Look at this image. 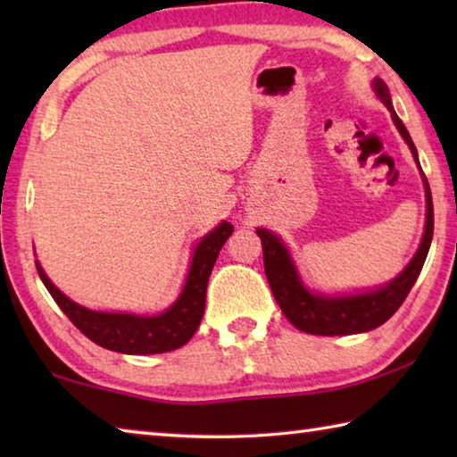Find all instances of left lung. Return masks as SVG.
<instances>
[{"label": "left lung", "instance_id": "1", "mask_svg": "<svg viewBox=\"0 0 457 457\" xmlns=\"http://www.w3.org/2000/svg\"><path fill=\"white\" fill-rule=\"evenodd\" d=\"M370 87H373L377 98L389 108L391 119L395 122L399 135L403 137V141L407 143L409 149H411L417 169L421 171L417 149L411 137L407 133L405 125L397 117L395 108H393L389 88H386V84L381 79H375L370 82ZM421 179L425 187V204H428L421 244L417 247L411 262L403 268V272L393 278L391 282L377 286L373 290L349 294L312 292L304 284L303 276H300L298 268L290 256L288 247L282 242V237L266 228L256 229V234L262 239V250H264V270L268 284L270 288H272L276 303L280 304L286 319H288L294 327L303 332H308V335L320 337L359 335V332H369L381 327L383 322L389 320L391 316L397 312V308L403 304L409 290L413 288L417 276L421 272L433 237V201L429 183L425 179L423 171Z\"/></svg>", "mask_w": 457, "mask_h": 457}]
</instances>
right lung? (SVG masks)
Masks as SVG:
<instances>
[{
  "label": "right lung",
  "instance_id": "add662e5",
  "mask_svg": "<svg viewBox=\"0 0 457 457\" xmlns=\"http://www.w3.org/2000/svg\"><path fill=\"white\" fill-rule=\"evenodd\" d=\"M231 223L221 221L210 234L199 239L193 247L191 266L185 278L183 290L167 311L159 314H133V312H104L74 303L60 292L46 276L40 262L36 260L37 274L56 304L68 319L92 343L108 351L125 354H157L169 353L183 346L195 335L205 311V292L212 270L221 245L231 236Z\"/></svg>",
  "mask_w": 457,
  "mask_h": 457
}]
</instances>
